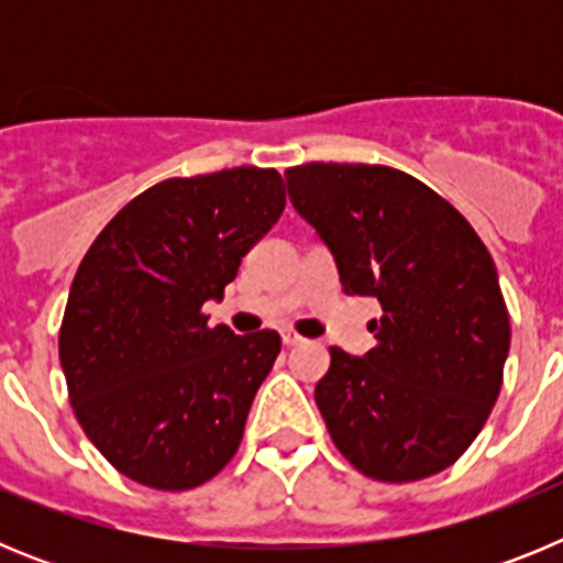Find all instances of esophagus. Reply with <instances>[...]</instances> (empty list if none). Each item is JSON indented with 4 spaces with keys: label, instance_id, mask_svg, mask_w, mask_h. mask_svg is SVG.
Instances as JSON below:
<instances>
[{
    "label": "esophagus",
    "instance_id": "obj_1",
    "mask_svg": "<svg viewBox=\"0 0 563 563\" xmlns=\"http://www.w3.org/2000/svg\"><path fill=\"white\" fill-rule=\"evenodd\" d=\"M282 341H285V346H301V343H305V338L292 330H282Z\"/></svg>",
    "mask_w": 563,
    "mask_h": 563
}]
</instances>
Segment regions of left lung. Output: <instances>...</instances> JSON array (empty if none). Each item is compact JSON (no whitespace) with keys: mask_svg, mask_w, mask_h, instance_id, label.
I'll list each match as a JSON object with an SVG mask.
<instances>
[{"mask_svg":"<svg viewBox=\"0 0 563 563\" xmlns=\"http://www.w3.org/2000/svg\"><path fill=\"white\" fill-rule=\"evenodd\" d=\"M290 202L324 239L350 296H375L377 343L332 346L316 402L363 476L417 482L454 465L501 389L510 316L485 242L411 174L366 163L285 172Z\"/></svg>","mask_w":563,"mask_h":563,"instance_id":"left-lung-1","label":"left lung"}]
</instances>
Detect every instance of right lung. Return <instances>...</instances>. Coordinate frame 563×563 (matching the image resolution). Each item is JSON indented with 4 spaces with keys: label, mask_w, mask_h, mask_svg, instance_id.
I'll list each match as a JSON object with an SVG mask.
<instances>
[{
    "label": "right lung",
    "mask_w": 563,
    "mask_h": 563,
    "mask_svg": "<svg viewBox=\"0 0 563 563\" xmlns=\"http://www.w3.org/2000/svg\"><path fill=\"white\" fill-rule=\"evenodd\" d=\"M285 202L276 168L172 177L126 202L81 258L58 357L84 434L132 482L191 490L236 454L282 338L208 327L202 305Z\"/></svg>",
    "instance_id": "add662e5"
}]
</instances>
